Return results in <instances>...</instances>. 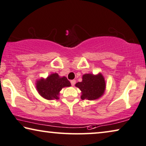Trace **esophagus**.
Here are the masks:
<instances>
[{"instance_id":"obj_1","label":"esophagus","mask_w":146,"mask_h":146,"mask_svg":"<svg viewBox=\"0 0 146 146\" xmlns=\"http://www.w3.org/2000/svg\"><path fill=\"white\" fill-rule=\"evenodd\" d=\"M70 82H71V85H72V86H74V85H75V82H76V80H71Z\"/></svg>"}]
</instances>
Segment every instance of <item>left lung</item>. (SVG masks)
<instances>
[{
    "label": "left lung",
    "instance_id": "1",
    "mask_svg": "<svg viewBox=\"0 0 146 146\" xmlns=\"http://www.w3.org/2000/svg\"><path fill=\"white\" fill-rule=\"evenodd\" d=\"M75 86L81 90V99L88 100L99 98L106 88L105 80L101 74L98 75L85 74L82 76V82L76 83Z\"/></svg>",
    "mask_w": 146,
    "mask_h": 146
}]
</instances>
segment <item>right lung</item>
<instances>
[{"label": "right lung", "mask_w": 146, "mask_h": 146, "mask_svg": "<svg viewBox=\"0 0 146 146\" xmlns=\"http://www.w3.org/2000/svg\"><path fill=\"white\" fill-rule=\"evenodd\" d=\"M70 82L66 77H60L58 73L52 74L46 79L36 82V88L39 94L47 100H58L60 91L65 86H70Z\"/></svg>", "instance_id": "obj_1"}]
</instances>
